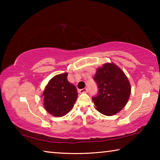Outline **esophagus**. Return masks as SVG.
<instances>
[{
  "instance_id": "34e87169",
  "label": "esophagus",
  "mask_w": 160,
  "mask_h": 160,
  "mask_svg": "<svg viewBox=\"0 0 160 160\" xmlns=\"http://www.w3.org/2000/svg\"><path fill=\"white\" fill-rule=\"evenodd\" d=\"M88 88H83V89H82V90H80L79 92H80V93H85V92H88Z\"/></svg>"
}]
</instances>
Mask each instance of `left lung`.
Listing matches in <instances>:
<instances>
[{
    "instance_id": "left-lung-1",
    "label": "left lung",
    "mask_w": 160,
    "mask_h": 160,
    "mask_svg": "<svg viewBox=\"0 0 160 160\" xmlns=\"http://www.w3.org/2000/svg\"><path fill=\"white\" fill-rule=\"evenodd\" d=\"M94 80L98 94L92 101L102 114L113 116L126 106L131 92V87L124 72L113 63L103 64L97 69Z\"/></svg>"
}]
</instances>
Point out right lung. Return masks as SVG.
<instances>
[{
    "mask_svg": "<svg viewBox=\"0 0 160 160\" xmlns=\"http://www.w3.org/2000/svg\"><path fill=\"white\" fill-rule=\"evenodd\" d=\"M68 72L56 75L48 81L42 94L44 107L55 117L66 115L78 98L77 89L67 79Z\"/></svg>",
    "mask_w": 160,
    "mask_h": 160,
    "instance_id": "add662e5",
    "label": "right lung"
}]
</instances>
